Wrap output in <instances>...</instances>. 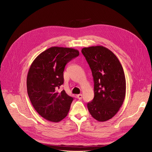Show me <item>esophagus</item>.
<instances>
[{"label":"esophagus","instance_id":"1","mask_svg":"<svg viewBox=\"0 0 152 152\" xmlns=\"http://www.w3.org/2000/svg\"><path fill=\"white\" fill-rule=\"evenodd\" d=\"M82 97H83L82 94H78V95H77V98L79 100H81V99H82Z\"/></svg>","mask_w":152,"mask_h":152}]
</instances>
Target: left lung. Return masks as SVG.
I'll return each instance as SVG.
<instances>
[{"label": "left lung", "instance_id": "left-lung-1", "mask_svg": "<svg viewBox=\"0 0 152 152\" xmlns=\"http://www.w3.org/2000/svg\"><path fill=\"white\" fill-rule=\"evenodd\" d=\"M81 52L91 69L94 83V97L87 108L94 119L106 121L117 113L125 98L123 68L116 56L103 46L84 47Z\"/></svg>", "mask_w": 152, "mask_h": 152}]
</instances>
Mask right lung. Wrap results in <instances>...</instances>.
Segmentation results:
<instances>
[{"label": "right lung", "instance_id": "add662e5", "mask_svg": "<svg viewBox=\"0 0 152 152\" xmlns=\"http://www.w3.org/2000/svg\"><path fill=\"white\" fill-rule=\"evenodd\" d=\"M79 55L72 48L52 47L31 64L26 81L28 96L37 112L48 121L59 122L69 112L73 98L57 89L63 84L65 65Z\"/></svg>", "mask_w": 152, "mask_h": 152}]
</instances>
